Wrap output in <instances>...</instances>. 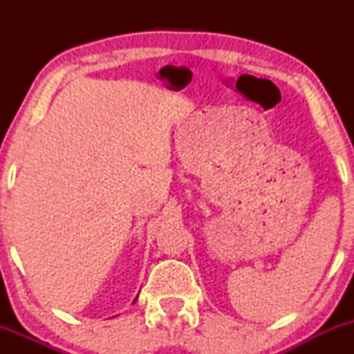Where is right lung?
Segmentation results:
<instances>
[{
    "label": "right lung",
    "instance_id": "add662e5",
    "mask_svg": "<svg viewBox=\"0 0 354 354\" xmlns=\"http://www.w3.org/2000/svg\"><path fill=\"white\" fill-rule=\"evenodd\" d=\"M135 301H136V299H135Z\"/></svg>",
    "mask_w": 354,
    "mask_h": 354
}]
</instances>
